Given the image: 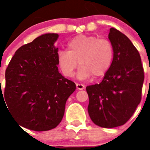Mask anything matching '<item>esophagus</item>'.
<instances>
[{
    "label": "esophagus",
    "instance_id": "esophagus-1",
    "mask_svg": "<svg viewBox=\"0 0 150 150\" xmlns=\"http://www.w3.org/2000/svg\"><path fill=\"white\" fill-rule=\"evenodd\" d=\"M76 87L79 90H82L85 89V85H82V84H76Z\"/></svg>",
    "mask_w": 150,
    "mask_h": 150
}]
</instances>
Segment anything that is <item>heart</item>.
I'll list each match as a JSON object with an SVG mask.
<instances>
[{"mask_svg":"<svg viewBox=\"0 0 150 150\" xmlns=\"http://www.w3.org/2000/svg\"><path fill=\"white\" fill-rule=\"evenodd\" d=\"M113 58V48L106 39L81 34L73 38L68 44V51H58L57 64L65 77H72L77 67L79 80L94 75L99 77L107 73Z\"/></svg>","mask_w":150,"mask_h":150,"instance_id":"b5f03b06","label":"heart"}]
</instances>
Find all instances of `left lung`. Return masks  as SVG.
<instances>
[{
  "mask_svg": "<svg viewBox=\"0 0 150 150\" xmlns=\"http://www.w3.org/2000/svg\"><path fill=\"white\" fill-rule=\"evenodd\" d=\"M113 58L101 83L86 87L87 110L94 124L111 128L125 124L141 101L144 70L140 53L125 34L111 27Z\"/></svg>",
  "mask_w": 150,
  "mask_h": 150,
  "instance_id": "obj_1",
  "label": "left lung"
}]
</instances>
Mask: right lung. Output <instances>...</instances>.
I'll use <instances>...</instances> for the list:
<instances>
[{"instance_id": "add662e5", "label": "right lung", "mask_w": 150, "mask_h": 150, "mask_svg": "<svg viewBox=\"0 0 150 150\" xmlns=\"http://www.w3.org/2000/svg\"><path fill=\"white\" fill-rule=\"evenodd\" d=\"M58 38V34H44L22 46L6 70L5 101L20 125L30 130L56 128L76 89L58 72V48L54 46Z\"/></svg>"}]
</instances>
